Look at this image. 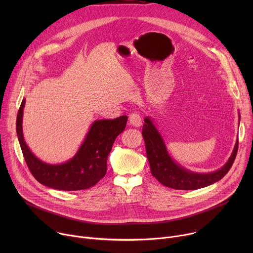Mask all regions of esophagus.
Returning <instances> with one entry per match:
<instances>
[{"mask_svg":"<svg viewBox=\"0 0 253 253\" xmlns=\"http://www.w3.org/2000/svg\"><path fill=\"white\" fill-rule=\"evenodd\" d=\"M129 123L133 127H140L142 125V118L138 113H133L129 117Z\"/></svg>","mask_w":253,"mask_h":253,"instance_id":"34e87169","label":"esophagus"}]
</instances>
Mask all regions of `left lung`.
I'll use <instances>...</instances> for the list:
<instances>
[{
    "label": "left lung",
    "instance_id": "obj_1",
    "mask_svg": "<svg viewBox=\"0 0 253 253\" xmlns=\"http://www.w3.org/2000/svg\"><path fill=\"white\" fill-rule=\"evenodd\" d=\"M240 122V113H239ZM142 134L145 140L147 158L152 175L158 181L177 190H195L219 181L231 168L238 149V140L227 162L219 169L208 173L188 170L177 163L168 152L166 143L151 117H145Z\"/></svg>",
    "mask_w": 253,
    "mask_h": 253
}]
</instances>
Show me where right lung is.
<instances>
[{
    "label": "right lung",
    "instance_id": "add662e5",
    "mask_svg": "<svg viewBox=\"0 0 253 253\" xmlns=\"http://www.w3.org/2000/svg\"><path fill=\"white\" fill-rule=\"evenodd\" d=\"M25 103L26 99H23L17 116L16 131L25 161L36 180L45 186L65 191L82 190L94 186L106 174L108 155L117 136L124 131L128 117L94 121L73 157L64 163L50 164L36 156L25 141L23 133Z\"/></svg>",
    "mask_w": 253,
    "mask_h": 253
}]
</instances>
